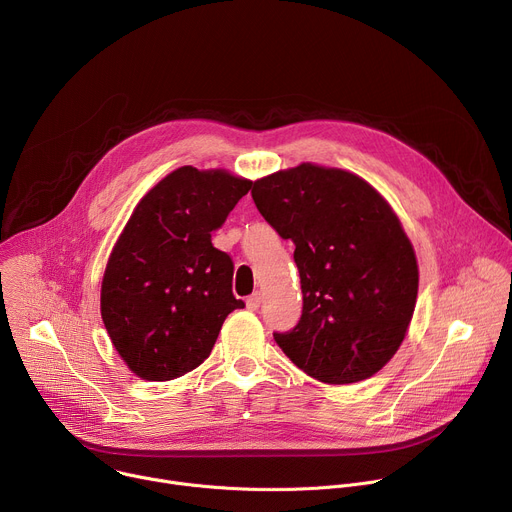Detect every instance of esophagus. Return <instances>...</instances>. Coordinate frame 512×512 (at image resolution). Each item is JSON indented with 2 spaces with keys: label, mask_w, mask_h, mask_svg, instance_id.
Segmentation results:
<instances>
[{
  "label": "esophagus",
  "mask_w": 512,
  "mask_h": 512,
  "mask_svg": "<svg viewBox=\"0 0 512 512\" xmlns=\"http://www.w3.org/2000/svg\"><path fill=\"white\" fill-rule=\"evenodd\" d=\"M261 302H263V296L259 294V291H257V294H253V296H249V300H247V308L249 310H259V306H261Z\"/></svg>",
  "instance_id": "34e87169"
}]
</instances>
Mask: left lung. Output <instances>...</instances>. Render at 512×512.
I'll return each instance as SVG.
<instances>
[{
  "label": "left lung",
  "mask_w": 512,
  "mask_h": 512,
  "mask_svg": "<svg viewBox=\"0 0 512 512\" xmlns=\"http://www.w3.org/2000/svg\"><path fill=\"white\" fill-rule=\"evenodd\" d=\"M251 186L261 216L296 245L302 283V316L275 342L322 383L373 377L401 346L417 300V261L397 214L338 168L302 164Z\"/></svg>",
  "instance_id": "left-lung-1"
}]
</instances>
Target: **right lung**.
Returning a JSON list of instances; mask_svg holds the SVG:
<instances>
[{"label":"right lung","instance_id":"1","mask_svg":"<svg viewBox=\"0 0 512 512\" xmlns=\"http://www.w3.org/2000/svg\"><path fill=\"white\" fill-rule=\"evenodd\" d=\"M253 182L225 170L182 166L135 206L101 285V316L127 367L145 381H172L202 364L233 296V259L212 247Z\"/></svg>","mask_w":512,"mask_h":512}]
</instances>
